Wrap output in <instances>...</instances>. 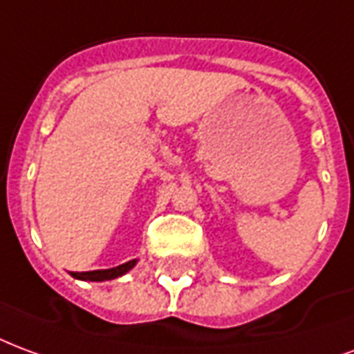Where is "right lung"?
Masks as SVG:
<instances>
[{"label": "right lung", "instance_id": "add662e5", "mask_svg": "<svg viewBox=\"0 0 354 354\" xmlns=\"http://www.w3.org/2000/svg\"><path fill=\"white\" fill-rule=\"evenodd\" d=\"M138 260H130L126 264H120L117 268H111V270H95V272H75L71 273L75 279H82V281H109V279H117L120 275H124L126 272H130L131 268L136 266Z\"/></svg>", "mask_w": 354, "mask_h": 354}]
</instances>
